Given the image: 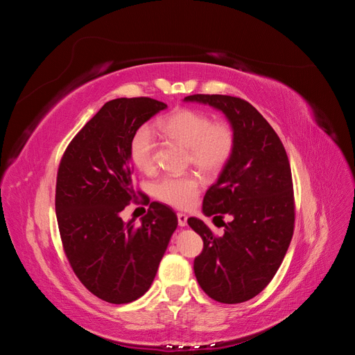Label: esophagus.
I'll return each mask as SVG.
<instances>
[{
    "label": "esophagus",
    "instance_id": "obj_1",
    "mask_svg": "<svg viewBox=\"0 0 355 355\" xmlns=\"http://www.w3.org/2000/svg\"><path fill=\"white\" fill-rule=\"evenodd\" d=\"M187 220H188V216H187L185 213H178V223H179V227H185Z\"/></svg>",
    "mask_w": 355,
    "mask_h": 355
}]
</instances>
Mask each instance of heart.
<instances>
[{"instance_id":"obj_1","label":"heart","mask_w":355,"mask_h":355,"mask_svg":"<svg viewBox=\"0 0 355 355\" xmlns=\"http://www.w3.org/2000/svg\"><path fill=\"white\" fill-rule=\"evenodd\" d=\"M168 139L188 148V163L202 175L218 176L234 154L237 136L231 123L213 121L207 112L179 108L158 123ZM157 137L149 125L139 127L130 141V158L136 168L153 173L157 166ZM201 180L197 175L164 176L154 185V196L176 209L191 207L198 198Z\"/></svg>"}]
</instances>
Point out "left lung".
Listing matches in <instances>:
<instances>
[{"label": "left lung", "mask_w": 355, "mask_h": 355, "mask_svg": "<svg viewBox=\"0 0 355 355\" xmlns=\"http://www.w3.org/2000/svg\"><path fill=\"white\" fill-rule=\"evenodd\" d=\"M185 101L220 110L237 136L230 163L202 200L204 214L220 219L223 235L197 218L188 225L202 239L194 272L204 293L220 304H241L270 284L293 237L288 157L274 128L247 101L225 94H192Z\"/></svg>", "instance_id": "1"}]
</instances>
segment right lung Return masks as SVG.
<instances>
[{
    "mask_svg": "<svg viewBox=\"0 0 355 355\" xmlns=\"http://www.w3.org/2000/svg\"><path fill=\"white\" fill-rule=\"evenodd\" d=\"M167 105L151 98L106 102L67 146L56 179V218L63 252L94 296L128 304L153 284L178 216L153 201L141 225L122 222L130 202L149 198L133 187L130 141Z\"/></svg>",
    "mask_w": 355,
    "mask_h": 355,
    "instance_id": "obj_1",
    "label": "right lung"
}]
</instances>
